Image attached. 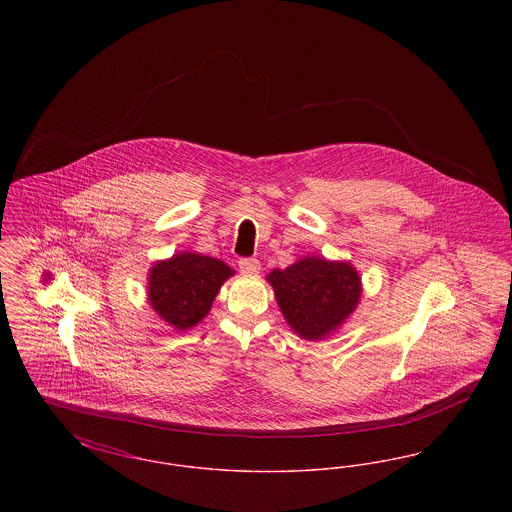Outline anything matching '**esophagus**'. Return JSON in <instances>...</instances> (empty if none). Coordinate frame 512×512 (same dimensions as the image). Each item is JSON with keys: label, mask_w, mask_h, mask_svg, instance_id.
Returning <instances> with one entry per match:
<instances>
[{"label": "esophagus", "mask_w": 512, "mask_h": 512, "mask_svg": "<svg viewBox=\"0 0 512 512\" xmlns=\"http://www.w3.org/2000/svg\"><path fill=\"white\" fill-rule=\"evenodd\" d=\"M240 270H242V274H245V276H255L261 270V263L257 259H242L240 261Z\"/></svg>", "instance_id": "34e87169"}]
</instances>
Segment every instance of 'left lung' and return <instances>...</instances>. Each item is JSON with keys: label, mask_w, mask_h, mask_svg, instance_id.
Instances as JSON below:
<instances>
[{"label": "left lung", "mask_w": 512, "mask_h": 512, "mask_svg": "<svg viewBox=\"0 0 512 512\" xmlns=\"http://www.w3.org/2000/svg\"><path fill=\"white\" fill-rule=\"evenodd\" d=\"M282 315L305 340H324L355 311L361 299V276L347 261L303 257L267 278Z\"/></svg>", "instance_id": "8db88e82"}]
</instances>
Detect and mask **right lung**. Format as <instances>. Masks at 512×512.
<instances>
[{"mask_svg": "<svg viewBox=\"0 0 512 512\" xmlns=\"http://www.w3.org/2000/svg\"><path fill=\"white\" fill-rule=\"evenodd\" d=\"M232 274L215 257L184 251L151 267L147 299L159 317L184 332L209 315L220 286Z\"/></svg>", "mask_w": 512, "mask_h": 512, "instance_id": "1", "label": "right lung"}]
</instances>
